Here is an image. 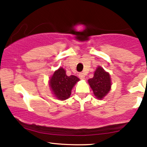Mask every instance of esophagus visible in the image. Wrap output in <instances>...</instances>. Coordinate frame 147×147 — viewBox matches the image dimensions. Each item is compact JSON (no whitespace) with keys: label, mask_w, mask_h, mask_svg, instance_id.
<instances>
[{"label":"esophagus","mask_w":147,"mask_h":147,"mask_svg":"<svg viewBox=\"0 0 147 147\" xmlns=\"http://www.w3.org/2000/svg\"><path fill=\"white\" fill-rule=\"evenodd\" d=\"M78 75H79V78H80L81 80H84V78H85V76H84V73H80Z\"/></svg>","instance_id":"34e87169"}]
</instances>
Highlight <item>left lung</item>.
Wrapping results in <instances>:
<instances>
[{
	"instance_id": "8db88e82",
	"label": "left lung",
	"mask_w": 147,
	"mask_h": 147,
	"mask_svg": "<svg viewBox=\"0 0 147 147\" xmlns=\"http://www.w3.org/2000/svg\"><path fill=\"white\" fill-rule=\"evenodd\" d=\"M88 83L98 100H102L109 93L112 87L110 75L100 66L97 67L93 78L88 80Z\"/></svg>"
}]
</instances>
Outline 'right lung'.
Returning <instances> with one entry per match:
<instances>
[{"label": "right lung", "mask_w": 147, "mask_h": 147, "mask_svg": "<svg viewBox=\"0 0 147 147\" xmlns=\"http://www.w3.org/2000/svg\"><path fill=\"white\" fill-rule=\"evenodd\" d=\"M80 79L75 75L67 76L64 68L60 67L50 77L49 85L55 98L65 100L70 97L72 88Z\"/></svg>", "instance_id": "add662e5"}]
</instances>
